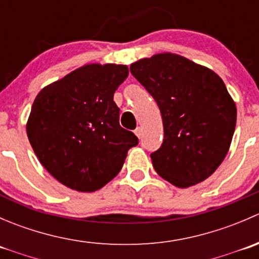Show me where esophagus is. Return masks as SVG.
Masks as SVG:
<instances>
[{"instance_id": "1", "label": "esophagus", "mask_w": 259, "mask_h": 259, "mask_svg": "<svg viewBox=\"0 0 259 259\" xmlns=\"http://www.w3.org/2000/svg\"><path fill=\"white\" fill-rule=\"evenodd\" d=\"M134 133H135V135H137L138 138H142V127H137V129L134 130Z\"/></svg>"}]
</instances>
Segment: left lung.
Returning <instances> with one entry per match:
<instances>
[{"instance_id": "1", "label": "left lung", "mask_w": 259, "mask_h": 259, "mask_svg": "<svg viewBox=\"0 0 259 259\" xmlns=\"http://www.w3.org/2000/svg\"><path fill=\"white\" fill-rule=\"evenodd\" d=\"M130 71L163 119V144L150 154L156 173L178 188L210 177L228 153L237 121L236 103L223 80L171 52L135 61Z\"/></svg>"}]
</instances>
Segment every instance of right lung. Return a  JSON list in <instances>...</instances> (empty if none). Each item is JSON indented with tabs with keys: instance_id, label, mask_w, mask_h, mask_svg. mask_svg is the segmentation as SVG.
Listing matches in <instances>:
<instances>
[{
	"instance_id": "1",
	"label": "right lung",
	"mask_w": 259,
	"mask_h": 259,
	"mask_svg": "<svg viewBox=\"0 0 259 259\" xmlns=\"http://www.w3.org/2000/svg\"><path fill=\"white\" fill-rule=\"evenodd\" d=\"M126 65L88 64L45 86L26 124L44 168L77 192L100 189L117 176L138 138L119 124L114 93Z\"/></svg>"
}]
</instances>
